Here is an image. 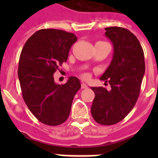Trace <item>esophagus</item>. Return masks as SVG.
<instances>
[{"label":"esophagus","mask_w":158,"mask_h":158,"mask_svg":"<svg viewBox=\"0 0 158 158\" xmlns=\"http://www.w3.org/2000/svg\"><path fill=\"white\" fill-rule=\"evenodd\" d=\"M81 88H82V89H88V85H87V84H84V83H82Z\"/></svg>","instance_id":"esophagus-1"}]
</instances>
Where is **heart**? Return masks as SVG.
Here are the masks:
<instances>
[{
    "instance_id": "b5f03b06",
    "label": "heart",
    "mask_w": 158,
    "mask_h": 158,
    "mask_svg": "<svg viewBox=\"0 0 158 158\" xmlns=\"http://www.w3.org/2000/svg\"><path fill=\"white\" fill-rule=\"evenodd\" d=\"M82 77H83V79H88V78H89V74H84L83 75H82Z\"/></svg>"
}]
</instances>
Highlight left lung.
<instances>
[{
    "label": "left lung",
    "instance_id": "1",
    "mask_svg": "<svg viewBox=\"0 0 158 158\" xmlns=\"http://www.w3.org/2000/svg\"><path fill=\"white\" fill-rule=\"evenodd\" d=\"M105 30V35L113 44L114 54L100 79L110 84L111 89L91 88L95 94L91 113L98 124L111 125L122 120L135 106L139 96L145 62L143 50L134 33L120 27H109Z\"/></svg>",
    "mask_w": 158,
    "mask_h": 158
}]
</instances>
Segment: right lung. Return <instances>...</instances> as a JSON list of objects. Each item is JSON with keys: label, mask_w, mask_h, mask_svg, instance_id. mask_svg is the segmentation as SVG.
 Returning a JSON list of instances; mask_svg holds the SVG:
<instances>
[{"label": "right lung", "mask_w": 158, "mask_h": 158, "mask_svg": "<svg viewBox=\"0 0 158 158\" xmlns=\"http://www.w3.org/2000/svg\"><path fill=\"white\" fill-rule=\"evenodd\" d=\"M76 41L74 33L40 29L28 38L21 52L18 77L23 101L45 125L56 126L68 119L74 95L81 88L76 77H69L64 84H56L53 77L60 65L66 62Z\"/></svg>", "instance_id": "obj_1"}]
</instances>
